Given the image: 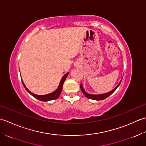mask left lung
<instances>
[{
    "instance_id": "obj_1",
    "label": "left lung",
    "mask_w": 146,
    "mask_h": 146,
    "mask_svg": "<svg viewBox=\"0 0 146 146\" xmlns=\"http://www.w3.org/2000/svg\"><path fill=\"white\" fill-rule=\"evenodd\" d=\"M122 79H121V80L120 81L119 83L118 84L116 87H115L112 90L110 91L109 92H107V93H105V94H98V95H95V94H88V93L86 92L85 89L83 88V86L82 85V84L81 83V85H80V88H81V90L82 92L83 93V94L85 95V97L86 98H88L89 99H92V100H104L106 98H107L108 97H109L110 95H111L113 94V93L116 90V89L118 88V86H119L120 84L121 81H122Z\"/></svg>"
}]
</instances>
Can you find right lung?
<instances>
[{
  "mask_svg": "<svg viewBox=\"0 0 146 146\" xmlns=\"http://www.w3.org/2000/svg\"><path fill=\"white\" fill-rule=\"evenodd\" d=\"M68 74H69V72H68L67 73L65 74V75L63 77H62V78L60 82V84H59V85H58V87L55 91H54L52 93H50V94H49L42 95H36V94H33V93H32L31 91H29V90L26 88L25 84H24L23 81V80H22V78H21V80H22V82H23V84L24 86V88H25L27 92H28L29 94L31 95L33 97L36 98V99H38V100H39L43 101V102H48V101H50V100H55V99H57L59 97V96L60 95V94L62 91V88H63V83L65 81V80H66V77L68 76Z\"/></svg>",
  "mask_w": 146,
  "mask_h": 146,
  "instance_id": "right-lung-1",
  "label": "right lung"
}]
</instances>
